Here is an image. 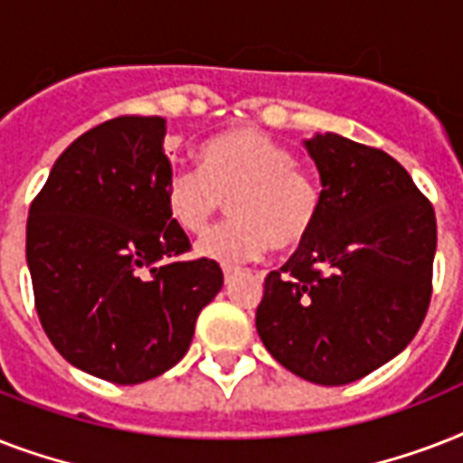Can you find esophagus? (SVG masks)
<instances>
[{
  "mask_svg": "<svg viewBox=\"0 0 463 463\" xmlns=\"http://www.w3.org/2000/svg\"><path fill=\"white\" fill-rule=\"evenodd\" d=\"M240 274V269L238 267H231V264H223V276H225V281H231L232 276Z\"/></svg>",
  "mask_w": 463,
  "mask_h": 463,
  "instance_id": "34e87169",
  "label": "esophagus"
}]
</instances>
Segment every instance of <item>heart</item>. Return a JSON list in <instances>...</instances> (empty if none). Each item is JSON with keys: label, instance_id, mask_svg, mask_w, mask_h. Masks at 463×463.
I'll return each instance as SVG.
<instances>
[{"label": "heart", "instance_id": "1", "mask_svg": "<svg viewBox=\"0 0 463 463\" xmlns=\"http://www.w3.org/2000/svg\"><path fill=\"white\" fill-rule=\"evenodd\" d=\"M293 151L260 129L218 134L199 148V170L167 177V213L184 232H202L225 199L232 221L209 231L196 252L216 261H250L303 245L315 228L322 192L315 177L296 165Z\"/></svg>", "mask_w": 463, "mask_h": 463}]
</instances>
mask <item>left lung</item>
I'll return each mask as SVG.
<instances>
[{
    "instance_id": "1",
    "label": "left lung",
    "mask_w": 463,
    "mask_h": 463,
    "mask_svg": "<svg viewBox=\"0 0 463 463\" xmlns=\"http://www.w3.org/2000/svg\"><path fill=\"white\" fill-rule=\"evenodd\" d=\"M322 209L303 245L264 279L257 331L298 377L348 384L399 355L432 296L435 209L380 148L338 134L305 141Z\"/></svg>"
}]
</instances>
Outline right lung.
I'll list each match as a JSON object with an SVG mask.
<instances>
[{"mask_svg":"<svg viewBox=\"0 0 463 463\" xmlns=\"http://www.w3.org/2000/svg\"><path fill=\"white\" fill-rule=\"evenodd\" d=\"M165 119H108L54 160L33 199L25 260L40 324L83 373L139 384L189 351L223 286L213 260L170 261L189 238L165 206Z\"/></svg>","mask_w":463,"mask_h":463,"instance_id":"obj_1","label":"right lung"}]
</instances>
